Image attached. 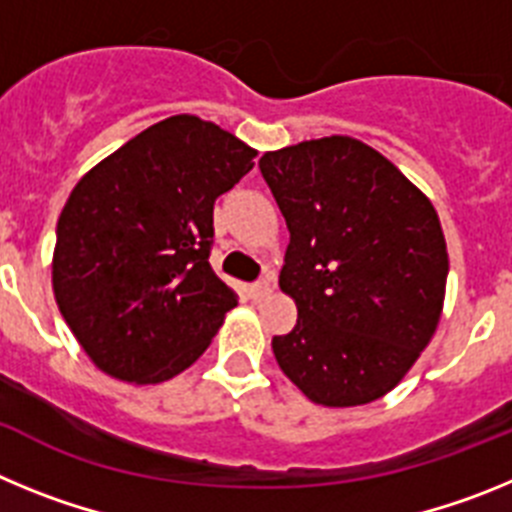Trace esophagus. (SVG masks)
Segmentation results:
<instances>
[{
	"label": "esophagus",
	"instance_id": "esophagus-1",
	"mask_svg": "<svg viewBox=\"0 0 512 512\" xmlns=\"http://www.w3.org/2000/svg\"><path fill=\"white\" fill-rule=\"evenodd\" d=\"M266 295H271L269 279H259V282H256V284H251V297H253V300H264Z\"/></svg>",
	"mask_w": 512,
	"mask_h": 512
}]
</instances>
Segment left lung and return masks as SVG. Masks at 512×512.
<instances>
[{
    "label": "left lung",
    "mask_w": 512,
    "mask_h": 512,
    "mask_svg": "<svg viewBox=\"0 0 512 512\" xmlns=\"http://www.w3.org/2000/svg\"><path fill=\"white\" fill-rule=\"evenodd\" d=\"M259 169L287 220L279 287L297 305L277 364L325 408L379 400L441 318L449 253L431 200L348 135L269 151Z\"/></svg>",
    "instance_id": "left-lung-1"
}]
</instances>
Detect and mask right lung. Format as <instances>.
<instances>
[{
    "label": "right lung",
    "instance_id": "add662e5",
    "mask_svg": "<svg viewBox=\"0 0 512 512\" xmlns=\"http://www.w3.org/2000/svg\"><path fill=\"white\" fill-rule=\"evenodd\" d=\"M253 156L215 122L174 115L81 176L58 217L53 292L104 374L158 384L205 354L238 305L207 261L212 207Z\"/></svg>",
    "mask_w": 512,
    "mask_h": 512
}]
</instances>
